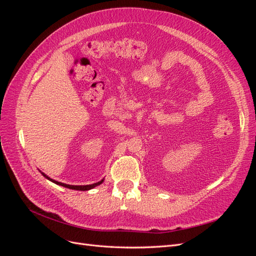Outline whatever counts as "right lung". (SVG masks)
Wrapping results in <instances>:
<instances>
[{"label":"right lung","mask_w":256,"mask_h":256,"mask_svg":"<svg viewBox=\"0 0 256 256\" xmlns=\"http://www.w3.org/2000/svg\"><path fill=\"white\" fill-rule=\"evenodd\" d=\"M42 175H44L46 178H48L49 180L53 182L54 184H60V186H63V187H65V188H69V189H72V190H80V191H86V190L92 189L94 187H96V186H98V184H102V182H104V180H102V182H96V184H86V186H72V184H63V182L53 180H51V178H49L47 175H44V173H42Z\"/></svg>","instance_id":"obj_1"}]
</instances>
